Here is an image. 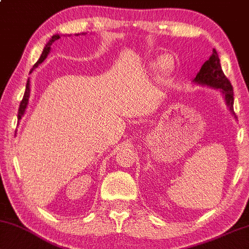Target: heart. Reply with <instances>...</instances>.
Instances as JSON below:
<instances>
[{"label": "heart", "mask_w": 249, "mask_h": 249, "mask_svg": "<svg viewBox=\"0 0 249 249\" xmlns=\"http://www.w3.org/2000/svg\"><path fill=\"white\" fill-rule=\"evenodd\" d=\"M170 64H171V61L168 60L166 56H165V57H162V60L158 63V67H159V69H164L165 70V69H168Z\"/></svg>", "instance_id": "1"}]
</instances>
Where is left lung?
Returning <instances> with one entry per match:
<instances>
[{
    "mask_svg": "<svg viewBox=\"0 0 249 249\" xmlns=\"http://www.w3.org/2000/svg\"><path fill=\"white\" fill-rule=\"evenodd\" d=\"M193 83L202 85V87H209L218 90L222 93L228 108L231 110V114L235 118L234 110H233V103H234L233 88L229 79L226 78V76L224 75L218 54L214 48L209 60L205 61L196 77L193 79Z\"/></svg>",
    "mask_w": 249,
    "mask_h": 249,
    "instance_id": "left-lung-1",
    "label": "left lung"
}]
</instances>
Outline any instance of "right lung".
<instances>
[{
	"instance_id": "right-lung-1",
	"label": "right lung",
	"mask_w": 249,
	"mask_h": 249,
	"mask_svg": "<svg viewBox=\"0 0 249 249\" xmlns=\"http://www.w3.org/2000/svg\"><path fill=\"white\" fill-rule=\"evenodd\" d=\"M81 35V33H77V35H75V36H79ZM83 36H85V33H82ZM69 36V35H68ZM71 36V35H70ZM61 38V35H54L53 36H52V38L50 39V41L47 42V44H46V46H45V48H44V51H42V54H41V56H40V59L38 60V62H36L35 66H33V68L31 69V71L30 72H32L33 70H35L36 67L39 66L40 63H42L44 62V60L46 59V57H47V55L50 54V51H51V47H52V45L54 44L55 41H56V40H59ZM30 91H31V89H30V78L27 79V82H26V89H25V93H24V97H23V100L20 101V105H19V109H18V120H20L21 118H23V115L25 114V110H26V108H27V105H29V98H30Z\"/></svg>"
}]
</instances>
